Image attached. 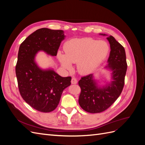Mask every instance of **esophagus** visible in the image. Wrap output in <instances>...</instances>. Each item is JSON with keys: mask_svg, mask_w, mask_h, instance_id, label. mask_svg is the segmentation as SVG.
<instances>
[{"mask_svg": "<svg viewBox=\"0 0 145 145\" xmlns=\"http://www.w3.org/2000/svg\"><path fill=\"white\" fill-rule=\"evenodd\" d=\"M71 83L72 84H76V83H77V78L75 77H72L71 79Z\"/></svg>", "mask_w": 145, "mask_h": 145, "instance_id": "esophagus-1", "label": "esophagus"}]
</instances>
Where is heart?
I'll use <instances>...</instances> for the list:
<instances>
[{"instance_id":"1","label":"heart","mask_w":145,"mask_h":145,"mask_svg":"<svg viewBox=\"0 0 145 145\" xmlns=\"http://www.w3.org/2000/svg\"><path fill=\"white\" fill-rule=\"evenodd\" d=\"M65 54L57 52V58L62 67L67 70L72 68L71 63H77L81 74L93 71L106 57L109 46L106 42L86 37L73 39L63 46Z\"/></svg>"}]
</instances>
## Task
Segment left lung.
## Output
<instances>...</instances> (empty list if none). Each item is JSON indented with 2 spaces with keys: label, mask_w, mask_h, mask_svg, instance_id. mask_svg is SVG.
Segmentation results:
<instances>
[{
  "label": "left lung",
  "mask_w": 145,
  "mask_h": 145,
  "mask_svg": "<svg viewBox=\"0 0 145 145\" xmlns=\"http://www.w3.org/2000/svg\"><path fill=\"white\" fill-rule=\"evenodd\" d=\"M107 39L111 51L106 68L112 71L113 81L100 88L93 78V74L83 76L78 81L81 89L78 103L83 110L89 113L102 112L110 107L121 94L125 85L127 70L125 48L113 36H109Z\"/></svg>",
  "instance_id": "8db88e82"
}]
</instances>
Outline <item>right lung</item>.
I'll use <instances>...</instances> for the list:
<instances>
[{
  "label": "right lung",
  "mask_w": 145,
  "mask_h": 145,
  "mask_svg": "<svg viewBox=\"0 0 145 145\" xmlns=\"http://www.w3.org/2000/svg\"><path fill=\"white\" fill-rule=\"evenodd\" d=\"M63 33V30L39 29L19 47L16 74L20 94L26 102L40 112L54 111L63 91L71 85V77H61L52 69H41L34 60L39 51L57 56L65 37Z\"/></svg>",
  "instance_id": "right-lung-1"
}]
</instances>
